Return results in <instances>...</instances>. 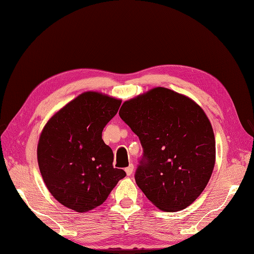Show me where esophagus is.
<instances>
[{
    "label": "esophagus",
    "instance_id": "obj_1",
    "mask_svg": "<svg viewBox=\"0 0 254 254\" xmlns=\"http://www.w3.org/2000/svg\"><path fill=\"white\" fill-rule=\"evenodd\" d=\"M133 170H134V166L132 165V164H130V165H128V166L126 168L127 175V176H131L132 173H133Z\"/></svg>",
    "mask_w": 254,
    "mask_h": 254
}]
</instances>
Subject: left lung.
Wrapping results in <instances>:
<instances>
[{
	"label": "left lung",
	"mask_w": 254,
	"mask_h": 254,
	"mask_svg": "<svg viewBox=\"0 0 254 254\" xmlns=\"http://www.w3.org/2000/svg\"><path fill=\"white\" fill-rule=\"evenodd\" d=\"M119 116L143 147L137 186L164 211L185 209L215 166V135L205 112L191 99L158 87L124 102Z\"/></svg>",
	"instance_id": "1"
}]
</instances>
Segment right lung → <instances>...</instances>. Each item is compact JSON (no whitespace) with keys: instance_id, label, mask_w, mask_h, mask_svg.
<instances>
[{"instance_id":"right-lung-1","label":"right lung","mask_w":254,"mask_h":254,"mask_svg":"<svg viewBox=\"0 0 254 254\" xmlns=\"http://www.w3.org/2000/svg\"><path fill=\"white\" fill-rule=\"evenodd\" d=\"M121 101L84 92L47 122L37 147L39 171L48 190L78 212L100 206L126 172L114 168L113 152L102 131Z\"/></svg>"}]
</instances>
